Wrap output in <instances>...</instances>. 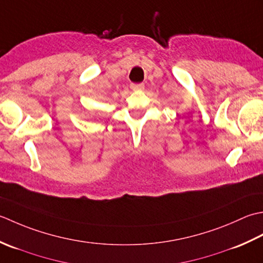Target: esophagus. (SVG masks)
<instances>
[{"label": "esophagus", "instance_id": "34e87169", "mask_svg": "<svg viewBox=\"0 0 263 263\" xmlns=\"http://www.w3.org/2000/svg\"><path fill=\"white\" fill-rule=\"evenodd\" d=\"M130 88L133 90H142V89H144V85L143 84H132Z\"/></svg>", "mask_w": 263, "mask_h": 263}]
</instances>
